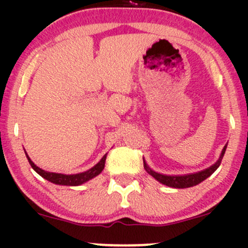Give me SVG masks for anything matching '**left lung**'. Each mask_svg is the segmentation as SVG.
<instances>
[{"label": "left lung", "mask_w": 248, "mask_h": 248, "mask_svg": "<svg viewBox=\"0 0 248 248\" xmlns=\"http://www.w3.org/2000/svg\"><path fill=\"white\" fill-rule=\"evenodd\" d=\"M225 150H226V146L224 147L223 152H221L220 157L217 161V163L213 164L212 167L207 168V169L203 170V171H199L196 173H191V175H186V176H167V175H161V173H157L153 170H150L149 168L147 167L146 162L143 161V166L146 168V170L150 175L153 176L154 178L157 179L158 182H161L162 184L171 187H176V189H184V187H190L193 186H197V184L203 182L204 179H206L209 176H211L213 172L217 170V168L220 166L221 160H223V156L225 154Z\"/></svg>", "instance_id": "1"}]
</instances>
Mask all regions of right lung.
I'll return each instance as SVG.
<instances>
[{"mask_svg": "<svg viewBox=\"0 0 248 248\" xmlns=\"http://www.w3.org/2000/svg\"><path fill=\"white\" fill-rule=\"evenodd\" d=\"M27 155V153H25ZM106 156L105 155L104 157L101 158V161L99 162L98 164H95L94 167L91 168L90 170L87 171L81 172V173H77V175H64V173H56V172H49V171H45V170L41 169L33 163L32 161L30 160L29 156L27 155L28 161H29L30 166L32 167V169L41 175L43 178L47 179L50 181L51 183H55V184H59V186H80V184L85 183V182L90 181L95 176H98L105 168V162H106Z\"/></svg>", "mask_w": 248, "mask_h": 248, "instance_id": "add662e5", "label": "right lung"}]
</instances>
